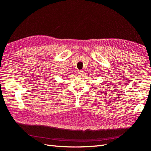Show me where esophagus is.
Here are the masks:
<instances>
[{
  "mask_svg": "<svg viewBox=\"0 0 151 151\" xmlns=\"http://www.w3.org/2000/svg\"><path fill=\"white\" fill-rule=\"evenodd\" d=\"M83 71H81V70H79L78 72H77V74H78V76H80V77L83 76Z\"/></svg>",
  "mask_w": 151,
  "mask_h": 151,
  "instance_id": "esophagus-1",
  "label": "esophagus"
}]
</instances>
